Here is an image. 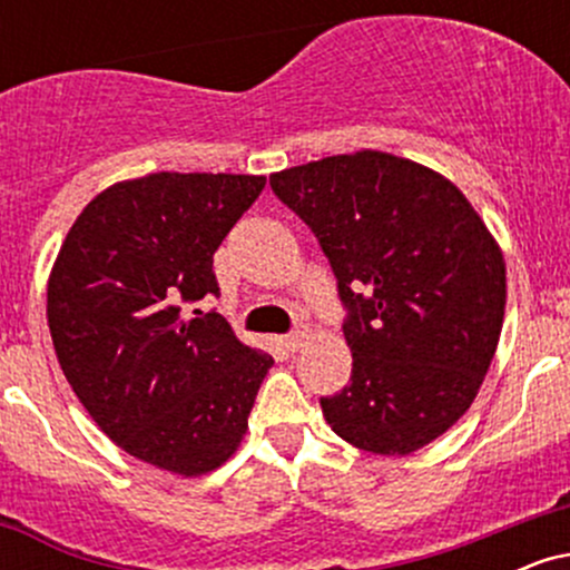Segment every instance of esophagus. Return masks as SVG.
Wrapping results in <instances>:
<instances>
[{"instance_id": "esophagus-1", "label": "esophagus", "mask_w": 570, "mask_h": 570, "mask_svg": "<svg viewBox=\"0 0 570 570\" xmlns=\"http://www.w3.org/2000/svg\"><path fill=\"white\" fill-rule=\"evenodd\" d=\"M305 337H307L305 330H294V332H289V335H286V337H281V343H284L286 351H297L299 345L305 343Z\"/></svg>"}]
</instances>
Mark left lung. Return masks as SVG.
<instances>
[{"label": "left lung", "instance_id": "obj_1", "mask_svg": "<svg viewBox=\"0 0 570 570\" xmlns=\"http://www.w3.org/2000/svg\"><path fill=\"white\" fill-rule=\"evenodd\" d=\"M337 278L351 381L322 396L353 448L410 455L480 391L499 345L507 267L485 222L431 168L362 149L271 176Z\"/></svg>", "mask_w": 570, "mask_h": 570}]
</instances>
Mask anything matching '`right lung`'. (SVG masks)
I'll return each mask as SVG.
<instances>
[{
  "instance_id": "obj_1",
  "label": "right lung",
  "mask_w": 570,
  "mask_h": 570,
  "mask_svg": "<svg viewBox=\"0 0 570 570\" xmlns=\"http://www.w3.org/2000/svg\"><path fill=\"white\" fill-rule=\"evenodd\" d=\"M265 176L149 174L96 195L63 240L48 324L63 375L98 429L166 472L198 476L244 440L273 356L217 311L214 252Z\"/></svg>"
}]
</instances>
